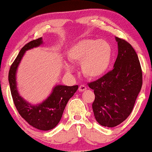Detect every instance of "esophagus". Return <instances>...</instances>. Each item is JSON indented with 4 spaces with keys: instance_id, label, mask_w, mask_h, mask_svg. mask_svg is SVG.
I'll return each instance as SVG.
<instances>
[{
    "instance_id": "1",
    "label": "esophagus",
    "mask_w": 152,
    "mask_h": 152,
    "mask_svg": "<svg viewBox=\"0 0 152 152\" xmlns=\"http://www.w3.org/2000/svg\"><path fill=\"white\" fill-rule=\"evenodd\" d=\"M86 90V87L84 86V85H81V86L79 87V91H80V92H83V91Z\"/></svg>"
}]
</instances>
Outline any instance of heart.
Masks as SVG:
<instances>
[{
	"label": "heart",
	"mask_w": 152,
	"mask_h": 152,
	"mask_svg": "<svg viewBox=\"0 0 152 152\" xmlns=\"http://www.w3.org/2000/svg\"><path fill=\"white\" fill-rule=\"evenodd\" d=\"M112 57L111 45L107 41L84 39L79 41L68 52V60L72 64H80L82 73L86 78L94 80L104 74ZM66 71L72 72L69 63L64 64Z\"/></svg>",
	"instance_id": "obj_1"
}]
</instances>
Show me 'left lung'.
<instances>
[{
	"mask_svg": "<svg viewBox=\"0 0 152 152\" xmlns=\"http://www.w3.org/2000/svg\"><path fill=\"white\" fill-rule=\"evenodd\" d=\"M118 54L113 69L88 84L95 95L92 107L95 120L102 126L114 127L132 113L142 84L138 55L124 39L115 37Z\"/></svg>",
	"mask_w": 152,
	"mask_h": 152,
	"instance_id": "8db88e82",
	"label": "left lung"
}]
</instances>
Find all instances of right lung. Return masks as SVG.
I'll return each mask as SVG.
<instances>
[{
  "instance_id": "1",
  "label": "right lung",
  "mask_w": 152,
  "mask_h": 152,
  "mask_svg": "<svg viewBox=\"0 0 152 152\" xmlns=\"http://www.w3.org/2000/svg\"><path fill=\"white\" fill-rule=\"evenodd\" d=\"M41 44H43V40L41 37L31 41L22 48L10 67L8 80L14 103L20 116L33 127L48 131L55 128L59 122L66 104L75 93L78 86L57 85L45 100L36 105L31 104L20 96L17 89L16 77L18 65L27 50L39 47Z\"/></svg>"
}]
</instances>
